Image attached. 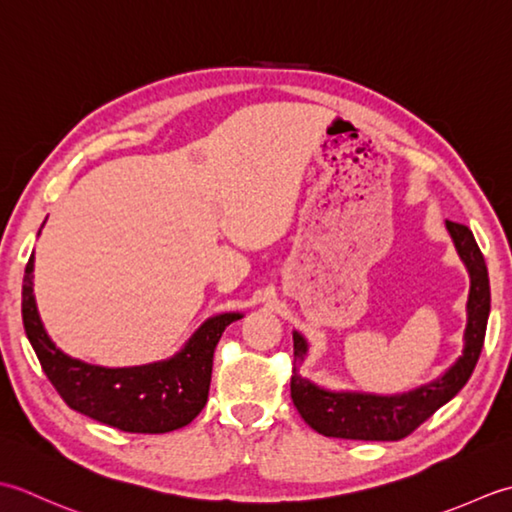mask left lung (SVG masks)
Returning a JSON list of instances; mask_svg holds the SVG:
<instances>
[{
    "label": "left lung",
    "instance_id": "1",
    "mask_svg": "<svg viewBox=\"0 0 512 512\" xmlns=\"http://www.w3.org/2000/svg\"><path fill=\"white\" fill-rule=\"evenodd\" d=\"M457 256L464 263L471 287L466 300V327L462 356L448 367L440 378L420 384L406 393L378 395L364 391H333L305 378L300 373L309 353V342L300 331H294V373H291V400L302 420L311 429L327 437L364 442H398L413 433L417 426L451 402L471 378L482 353L490 314V285L484 256L479 252L471 229L446 221Z\"/></svg>",
    "mask_w": 512,
    "mask_h": 512
}]
</instances>
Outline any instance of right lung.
Wrapping results in <instances>:
<instances>
[{"instance_id":"add662e5","label":"right lung","mask_w":512,"mask_h":512,"mask_svg":"<svg viewBox=\"0 0 512 512\" xmlns=\"http://www.w3.org/2000/svg\"><path fill=\"white\" fill-rule=\"evenodd\" d=\"M35 254L24 271L22 318L41 369L72 411L125 433H170L203 411L210 393L214 349L243 314L207 318L172 358L139 367H99L61 351L39 318L33 291Z\"/></svg>"}]
</instances>
